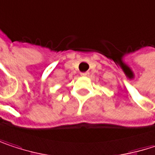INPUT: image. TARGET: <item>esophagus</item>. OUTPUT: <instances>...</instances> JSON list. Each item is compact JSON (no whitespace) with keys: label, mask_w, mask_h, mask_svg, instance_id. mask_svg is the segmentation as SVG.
Segmentation results:
<instances>
[{"label":"esophagus","mask_w":155,"mask_h":155,"mask_svg":"<svg viewBox=\"0 0 155 155\" xmlns=\"http://www.w3.org/2000/svg\"><path fill=\"white\" fill-rule=\"evenodd\" d=\"M81 76H87V75H89V73H88V72H86V73H81Z\"/></svg>","instance_id":"esophagus-1"}]
</instances>
